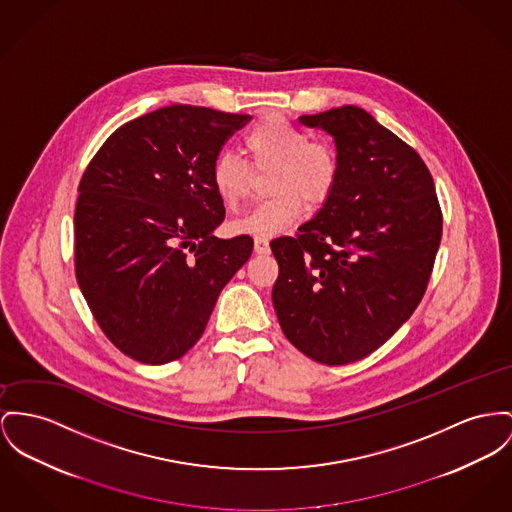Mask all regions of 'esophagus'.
<instances>
[{
    "label": "esophagus",
    "mask_w": 512,
    "mask_h": 512,
    "mask_svg": "<svg viewBox=\"0 0 512 512\" xmlns=\"http://www.w3.org/2000/svg\"><path fill=\"white\" fill-rule=\"evenodd\" d=\"M254 250L258 254H270V240L264 239V237H256L254 239Z\"/></svg>",
    "instance_id": "1"
}]
</instances>
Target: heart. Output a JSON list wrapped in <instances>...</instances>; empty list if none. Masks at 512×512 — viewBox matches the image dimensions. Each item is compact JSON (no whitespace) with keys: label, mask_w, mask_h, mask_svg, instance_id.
<instances>
[{"label":"heart","mask_w":512,"mask_h":512,"mask_svg":"<svg viewBox=\"0 0 512 512\" xmlns=\"http://www.w3.org/2000/svg\"><path fill=\"white\" fill-rule=\"evenodd\" d=\"M242 149L254 171L272 169L268 192L273 196L233 221L231 229L239 235L275 237L301 219L305 202L314 207L324 204L336 188V149L310 139L281 116H266L254 124L242 137ZM211 184L223 204L237 209L250 194L252 172L239 157L223 153L211 165Z\"/></svg>","instance_id":"heart-1"}]
</instances>
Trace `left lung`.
Wrapping results in <instances>:
<instances>
[{
  "label": "left lung",
  "mask_w": 512,
  "mask_h": 512,
  "mask_svg": "<svg viewBox=\"0 0 512 512\" xmlns=\"http://www.w3.org/2000/svg\"><path fill=\"white\" fill-rule=\"evenodd\" d=\"M336 141L340 176L295 237L272 240L273 308L285 338L338 367L390 340L421 303L443 237L433 176L406 141L357 106L301 116Z\"/></svg>",
  "instance_id": "left-lung-1"
}]
</instances>
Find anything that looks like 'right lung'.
<instances>
[{
	"mask_svg": "<svg viewBox=\"0 0 512 512\" xmlns=\"http://www.w3.org/2000/svg\"><path fill=\"white\" fill-rule=\"evenodd\" d=\"M250 118L159 108L110 134L81 176L75 277L104 336L139 363L194 347L252 254L248 235L213 237L225 207L211 184L221 147Z\"/></svg>",
	"mask_w": 512,
	"mask_h": 512,
	"instance_id": "obj_1",
	"label": "right lung"
}]
</instances>
